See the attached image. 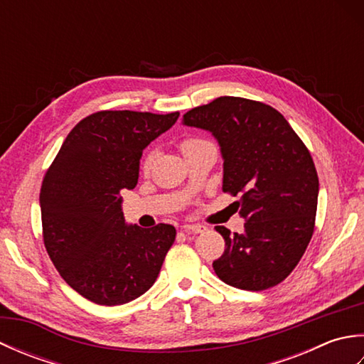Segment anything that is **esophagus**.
Listing matches in <instances>:
<instances>
[{
  "label": "esophagus",
  "instance_id": "esophagus-1",
  "mask_svg": "<svg viewBox=\"0 0 364 364\" xmlns=\"http://www.w3.org/2000/svg\"><path fill=\"white\" fill-rule=\"evenodd\" d=\"M183 231L186 235H191V233H203V231H206V227L203 225H184L183 227Z\"/></svg>",
  "mask_w": 364,
  "mask_h": 364
}]
</instances>
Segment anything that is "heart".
<instances>
[{
    "mask_svg": "<svg viewBox=\"0 0 364 364\" xmlns=\"http://www.w3.org/2000/svg\"><path fill=\"white\" fill-rule=\"evenodd\" d=\"M197 142H200V139H188V141L181 142V150H186L188 146L194 145V144H197ZM153 159H154V153H153V151L146 154V156H145V158H144V161H142V168H144V170H149V168H150V166H151Z\"/></svg>",
    "mask_w": 364,
    "mask_h": 364,
    "instance_id": "obj_1",
    "label": "heart"
}]
</instances>
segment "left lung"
<instances>
[{
	"mask_svg": "<svg viewBox=\"0 0 364 364\" xmlns=\"http://www.w3.org/2000/svg\"><path fill=\"white\" fill-rule=\"evenodd\" d=\"M210 131L223 158V192L239 196L242 235L225 227V252L213 262L223 283L262 291L282 283L304 257L314 231L319 178L310 151L272 106L219 97L183 115Z\"/></svg>",
	"mask_w": 364,
	"mask_h": 364,
	"instance_id": "1",
	"label": "left lung"
}]
</instances>
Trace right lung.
<instances>
[{
    "label": "right lung",
    "mask_w": 364,
    "mask_h": 364,
    "mask_svg": "<svg viewBox=\"0 0 364 364\" xmlns=\"http://www.w3.org/2000/svg\"><path fill=\"white\" fill-rule=\"evenodd\" d=\"M180 112L100 111L76 125L41 188L43 244L68 286L98 305H123L156 282L175 227L127 225L122 191L134 189L146 145Z\"/></svg>",
    "instance_id": "add662e5"
}]
</instances>
